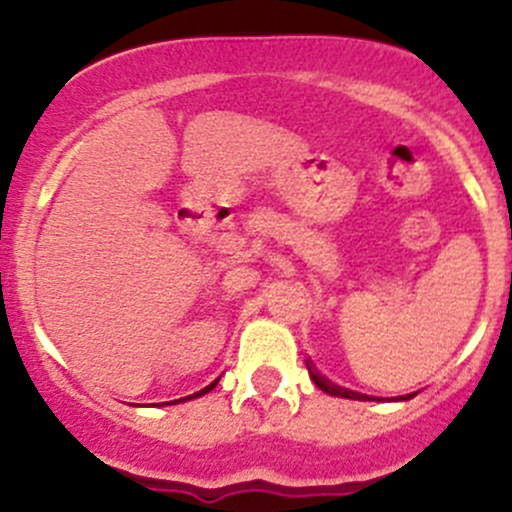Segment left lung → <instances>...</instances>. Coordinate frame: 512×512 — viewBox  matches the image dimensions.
I'll list each match as a JSON object with an SVG mask.
<instances>
[{
  "mask_svg": "<svg viewBox=\"0 0 512 512\" xmlns=\"http://www.w3.org/2000/svg\"><path fill=\"white\" fill-rule=\"evenodd\" d=\"M307 369H309V376H312V381H314V384H317L319 389H322V391H327V394H332V396H342V399H361V401H366V399H369V396H364V394H356V391L342 389V386H337V384H332V381H327V379H324L322 374H317V371L312 369V364H307ZM411 396H414V394H409V396H401V399H411Z\"/></svg>",
  "mask_w": 512,
  "mask_h": 512,
  "instance_id": "obj_1",
  "label": "left lung"
}]
</instances>
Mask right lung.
Masks as SVG:
<instances>
[{"label": "right lung", "mask_w": 512, "mask_h": 512, "mask_svg": "<svg viewBox=\"0 0 512 512\" xmlns=\"http://www.w3.org/2000/svg\"><path fill=\"white\" fill-rule=\"evenodd\" d=\"M218 381H220V379H215L213 384H210V386H205V389H200L198 394H193V396H185V399H178V401H188V399H195V396H203V394H208V391H213V389H215V384H218ZM173 404H175V401H173Z\"/></svg>", "instance_id": "right-lung-1"}]
</instances>
